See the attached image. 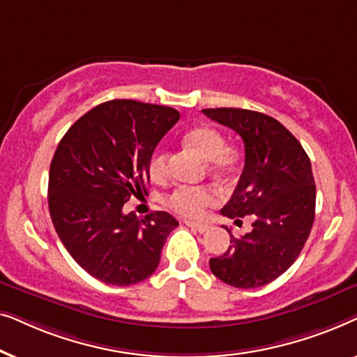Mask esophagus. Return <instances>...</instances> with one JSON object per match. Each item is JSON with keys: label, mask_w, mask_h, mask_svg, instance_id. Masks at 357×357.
Returning <instances> with one entry per match:
<instances>
[{"label": "esophagus", "mask_w": 357, "mask_h": 357, "mask_svg": "<svg viewBox=\"0 0 357 357\" xmlns=\"http://www.w3.org/2000/svg\"><path fill=\"white\" fill-rule=\"evenodd\" d=\"M187 224L188 227H192L193 231H197V232H199V234H204V232H208L209 231V224H206V222H195V221H187L185 222Z\"/></svg>", "instance_id": "esophagus-1"}]
</instances>
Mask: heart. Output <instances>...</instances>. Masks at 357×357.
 I'll return each mask as SVG.
<instances>
[{
    "label": "heart",
    "instance_id": "1",
    "mask_svg": "<svg viewBox=\"0 0 357 357\" xmlns=\"http://www.w3.org/2000/svg\"><path fill=\"white\" fill-rule=\"evenodd\" d=\"M183 143L193 148L202 155L204 160L209 162V170L218 177H231L237 172L241 158L236 151L227 149L226 139L211 125L198 123L188 128L183 133ZM169 159L167 151L159 149L153 154L149 160V177L154 182H164L169 172ZM216 202V195L213 190L202 187H180L175 188L169 195L165 203L172 211L182 214L185 218H198L202 216L204 209Z\"/></svg>",
    "mask_w": 357,
    "mask_h": 357
}]
</instances>
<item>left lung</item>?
Masks as SVG:
<instances>
[{
    "mask_svg": "<svg viewBox=\"0 0 357 357\" xmlns=\"http://www.w3.org/2000/svg\"><path fill=\"white\" fill-rule=\"evenodd\" d=\"M203 114L238 133L245 146L242 175L221 213L236 224L243 216L253 218L252 231L242 238L231 236V245L209 260V268L229 286H265L296 261L309 238L315 218L310 159L273 116L226 107Z\"/></svg>",
    "mask_w": 357,
    "mask_h": 357,
    "instance_id": "1",
    "label": "left lung"
}]
</instances>
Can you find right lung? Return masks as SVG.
<instances>
[{"label":"right lung","mask_w":357,"mask_h":357,"mask_svg":"<svg viewBox=\"0 0 357 357\" xmlns=\"http://www.w3.org/2000/svg\"><path fill=\"white\" fill-rule=\"evenodd\" d=\"M180 114L164 105L116 99L71 125L53 154L48 208L63 245L105 284L130 286L158 268L165 238L178 226L165 211L144 219L123 213L146 193L149 160Z\"/></svg>","instance_id":"add662e5"}]
</instances>
